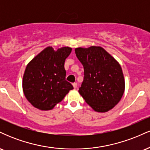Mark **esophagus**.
Segmentation results:
<instances>
[{
    "label": "esophagus",
    "mask_w": 150,
    "mask_h": 150,
    "mask_svg": "<svg viewBox=\"0 0 150 150\" xmlns=\"http://www.w3.org/2000/svg\"><path fill=\"white\" fill-rule=\"evenodd\" d=\"M73 86L74 88L76 89V88H77V82H74V83H73Z\"/></svg>",
    "instance_id": "1"
}]
</instances>
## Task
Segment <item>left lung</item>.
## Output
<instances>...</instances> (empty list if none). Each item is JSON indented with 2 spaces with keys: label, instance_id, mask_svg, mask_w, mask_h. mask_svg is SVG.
Listing matches in <instances>:
<instances>
[{
  "label": "left lung",
  "instance_id": "left-lung-1",
  "mask_svg": "<svg viewBox=\"0 0 150 150\" xmlns=\"http://www.w3.org/2000/svg\"><path fill=\"white\" fill-rule=\"evenodd\" d=\"M75 54L84 67L79 92L97 112H106L119 102L125 81L119 63L100 46L77 48Z\"/></svg>",
  "mask_w": 150,
  "mask_h": 150
}]
</instances>
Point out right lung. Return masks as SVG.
Instances as JSON below:
<instances>
[{
  "instance_id": "add662e5",
  "label": "right lung",
  "mask_w": 150,
  "mask_h": 150,
  "mask_svg": "<svg viewBox=\"0 0 150 150\" xmlns=\"http://www.w3.org/2000/svg\"><path fill=\"white\" fill-rule=\"evenodd\" d=\"M72 49L63 47L54 51L49 46L27 65L22 80L26 98L35 108L50 110L63 100L73 89L65 80V61Z\"/></svg>"
}]
</instances>
